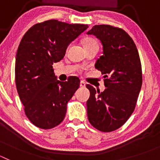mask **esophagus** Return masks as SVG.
Wrapping results in <instances>:
<instances>
[{
	"label": "esophagus",
	"mask_w": 160,
	"mask_h": 160,
	"mask_svg": "<svg viewBox=\"0 0 160 160\" xmlns=\"http://www.w3.org/2000/svg\"><path fill=\"white\" fill-rule=\"evenodd\" d=\"M86 86H87V84H86V82H83V81L80 82V87H86Z\"/></svg>",
	"instance_id": "34e87169"
}]
</instances>
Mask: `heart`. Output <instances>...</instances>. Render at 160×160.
<instances>
[{
  "instance_id": "heart-1",
  "label": "heart",
  "mask_w": 160,
  "mask_h": 160,
  "mask_svg": "<svg viewBox=\"0 0 160 160\" xmlns=\"http://www.w3.org/2000/svg\"><path fill=\"white\" fill-rule=\"evenodd\" d=\"M94 43H97L94 39L93 38H87V39H85L84 42H83V45H84V47L85 46H90V45H92V44Z\"/></svg>"
}]
</instances>
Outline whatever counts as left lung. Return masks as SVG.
Instances as JSON below:
<instances>
[{
	"label": "left lung",
	"instance_id": "8db88e82",
	"mask_svg": "<svg viewBox=\"0 0 160 160\" xmlns=\"http://www.w3.org/2000/svg\"><path fill=\"white\" fill-rule=\"evenodd\" d=\"M98 38L102 55L95 68L104 74L106 89L100 92L87 85V102L90 124L103 132L122 127L135 110L142 87V66L132 38L122 29L111 25H94L87 32Z\"/></svg>",
	"mask_w": 160,
	"mask_h": 160
}]
</instances>
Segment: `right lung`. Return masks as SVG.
Masks as SVG:
<instances>
[{
	"instance_id": "add662e5",
	"label": "right lung",
	"mask_w": 160,
	"mask_h": 160,
	"mask_svg": "<svg viewBox=\"0 0 160 160\" xmlns=\"http://www.w3.org/2000/svg\"><path fill=\"white\" fill-rule=\"evenodd\" d=\"M87 28L49 20L32 26L20 42L15 62L17 90L26 116L38 128L50 129L64 119L80 80L70 76L59 81L53 64L64 58L68 46Z\"/></svg>"
}]
</instances>
